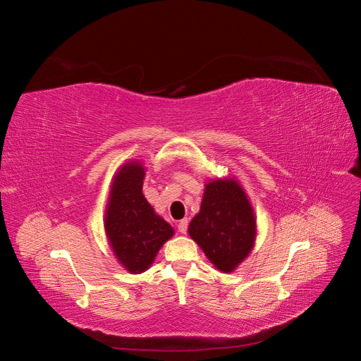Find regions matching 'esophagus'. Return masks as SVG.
<instances>
[{
	"instance_id": "1",
	"label": "esophagus",
	"mask_w": 361,
	"mask_h": 361,
	"mask_svg": "<svg viewBox=\"0 0 361 361\" xmlns=\"http://www.w3.org/2000/svg\"><path fill=\"white\" fill-rule=\"evenodd\" d=\"M187 228H188V220L187 218H183V220H180L178 224V231L180 233H187Z\"/></svg>"
}]
</instances>
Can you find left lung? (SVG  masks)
Returning <instances> with one entry per match:
<instances>
[{
	"instance_id": "left-lung-1",
	"label": "left lung",
	"mask_w": 361,
	"mask_h": 361,
	"mask_svg": "<svg viewBox=\"0 0 361 361\" xmlns=\"http://www.w3.org/2000/svg\"><path fill=\"white\" fill-rule=\"evenodd\" d=\"M188 235L218 271L231 274L241 265L257 238L255 207L241 182L232 174L207 179Z\"/></svg>"
}]
</instances>
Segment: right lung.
<instances>
[{"instance_id":"right-lung-1","label":"right lung","mask_w":361,"mask_h":361,"mask_svg":"<svg viewBox=\"0 0 361 361\" xmlns=\"http://www.w3.org/2000/svg\"><path fill=\"white\" fill-rule=\"evenodd\" d=\"M146 164L129 159L120 166L110 185L104 232L118 265L130 274L147 271L174 228L157 214L143 194Z\"/></svg>"}]
</instances>
